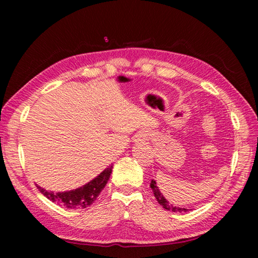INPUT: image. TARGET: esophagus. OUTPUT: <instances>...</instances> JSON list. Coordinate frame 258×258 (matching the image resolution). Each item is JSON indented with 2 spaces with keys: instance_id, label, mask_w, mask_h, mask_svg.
Returning a JSON list of instances; mask_svg holds the SVG:
<instances>
[{
  "instance_id": "esophagus-1",
  "label": "esophagus",
  "mask_w": 258,
  "mask_h": 258,
  "mask_svg": "<svg viewBox=\"0 0 258 258\" xmlns=\"http://www.w3.org/2000/svg\"><path fill=\"white\" fill-rule=\"evenodd\" d=\"M148 140V134L145 132H140L135 137V141L137 142H146Z\"/></svg>"
}]
</instances>
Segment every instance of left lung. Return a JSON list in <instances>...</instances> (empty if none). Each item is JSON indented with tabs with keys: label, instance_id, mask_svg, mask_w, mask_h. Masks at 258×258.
Instances as JSON below:
<instances>
[{
	"label": "left lung",
	"instance_id": "left-lung-1",
	"mask_svg": "<svg viewBox=\"0 0 258 258\" xmlns=\"http://www.w3.org/2000/svg\"><path fill=\"white\" fill-rule=\"evenodd\" d=\"M150 187L152 189V191H154V195H155V197H156V199H157V202H158L165 209H167V211H172V212H174V213H183V212H187V211H189V209H186V208L176 207V206H173L172 204H169V203L167 202V200H166V199L164 198V196L161 195V192L159 191L158 186H157L155 180H151Z\"/></svg>",
	"mask_w": 258,
	"mask_h": 258
}]
</instances>
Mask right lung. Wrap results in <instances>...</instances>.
<instances>
[{"mask_svg": "<svg viewBox=\"0 0 258 258\" xmlns=\"http://www.w3.org/2000/svg\"><path fill=\"white\" fill-rule=\"evenodd\" d=\"M111 172L112 165L107 167L102 173H100V175L93 178V180L87 183V184L71 191L52 192L46 191L45 189H43V187L38 185L37 187L41 194L44 195L47 199L60 205V206L72 209L86 208L91 206V205L97 200L100 192H101L103 187L106 186L109 177H110Z\"/></svg>", "mask_w": 258, "mask_h": 258, "instance_id": "1", "label": "right lung"}]
</instances>
